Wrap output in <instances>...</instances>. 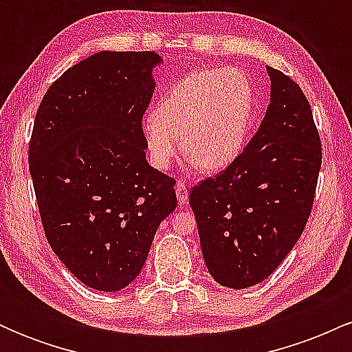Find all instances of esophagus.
Returning <instances> with one entry per match:
<instances>
[{
  "instance_id": "34e87169",
  "label": "esophagus",
  "mask_w": 352,
  "mask_h": 352,
  "mask_svg": "<svg viewBox=\"0 0 352 352\" xmlns=\"http://www.w3.org/2000/svg\"><path fill=\"white\" fill-rule=\"evenodd\" d=\"M175 192H177V199H179V204L180 205L187 204V200H188V188H187V185H185V182H182V180L177 182Z\"/></svg>"
}]
</instances>
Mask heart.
Masks as SVG:
<instances>
[{"mask_svg": "<svg viewBox=\"0 0 352 352\" xmlns=\"http://www.w3.org/2000/svg\"><path fill=\"white\" fill-rule=\"evenodd\" d=\"M250 80L235 69L190 72L144 119V137L152 164L172 165L182 148L190 164L220 170L240 155L253 114Z\"/></svg>", "mask_w": 352, "mask_h": 352, "instance_id": "b5f03b06", "label": "heart"}]
</instances>
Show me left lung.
I'll return each mask as SVG.
<instances>
[{
    "mask_svg": "<svg viewBox=\"0 0 352 352\" xmlns=\"http://www.w3.org/2000/svg\"><path fill=\"white\" fill-rule=\"evenodd\" d=\"M272 102L245 151L190 192L213 280L243 289L272 274L313 208L322 151L313 111L289 76L266 67Z\"/></svg>",
    "mask_w": 352,
    "mask_h": 352,
    "instance_id": "left-lung-1",
    "label": "left lung"
}]
</instances>
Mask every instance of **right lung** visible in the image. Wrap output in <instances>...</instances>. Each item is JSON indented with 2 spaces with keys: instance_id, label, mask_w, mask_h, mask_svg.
Segmentation results:
<instances>
[{
  "instance_id": "1",
  "label": "right lung",
  "mask_w": 352,
  "mask_h": 352,
  "mask_svg": "<svg viewBox=\"0 0 352 352\" xmlns=\"http://www.w3.org/2000/svg\"><path fill=\"white\" fill-rule=\"evenodd\" d=\"M153 51H102L51 84L36 112L30 172L52 252L89 288L135 280L177 207L175 179L145 160Z\"/></svg>"
}]
</instances>
